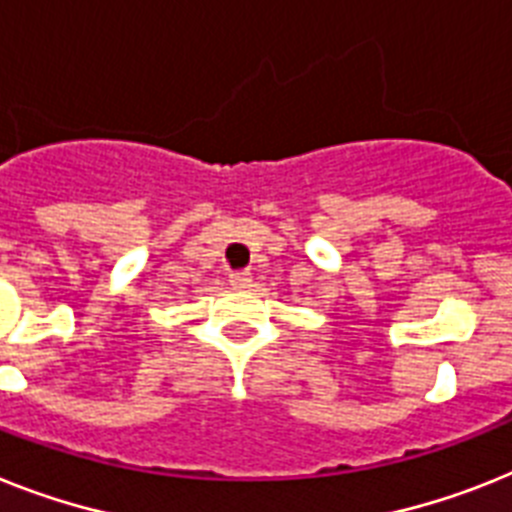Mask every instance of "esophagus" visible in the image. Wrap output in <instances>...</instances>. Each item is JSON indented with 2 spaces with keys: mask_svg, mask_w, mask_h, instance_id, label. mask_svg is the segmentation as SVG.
<instances>
[{
  "mask_svg": "<svg viewBox=\"0 0 512 512\" xmlns=\"http://www.w3.org/2000/svg\"><path fill=\"white\" fill-rule=\"evenodd\" d=\"M229 281L234 286H247L252 281V276H249V270H234V273H229Z\"/></svg>",
  "mask_w": 512,
  "mask_h": 512,
  "instance_id": "obj_1",
  "label": "esophagus"
}]
</instances>
